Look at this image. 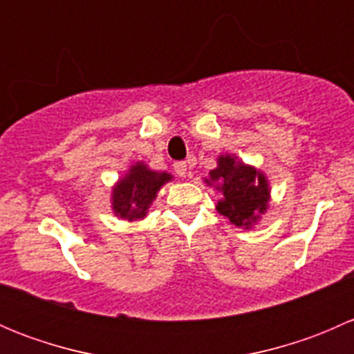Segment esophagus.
<instances>
[{
	"label": "esophagus",
	"instance_id": "obj_1",
	"mask_svg": "<svg viewBox=\"0 0 354 354\" xmlns=\"http://www.w3.org/2000/svg\"><path fill=\"white\" fill-rule=\"evenodd\" d=\"M174 171H176V174L180 178H185L187 176V162H183V160H180V162H174Z\"/></svg>",
	"mask_w": 354,
	"mask_h": 354
}]
</instances>
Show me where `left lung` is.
<instances>
[{"label":"left lung","mask_w":354,"mask_h":354,"mask_svg":"<svg viewBox=\"0 0 354 354\" xmlns=\"http://www.w3.org/2000/svg\"><path fill=\"white\" fill-rule=\"evenodd\" d=\"M203 181L209 187L216 185V190L223 195L216 205L217 212L236 227L252 230L269 209L270 187L267 176L236 156L217 157V167Z\"/></svg>","instance_id":"8db88e82"}]
</instances>
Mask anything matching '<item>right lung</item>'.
I'll use <instances>...</instances> for the list:
<instances>
[{"label":"right lung","instance_id":"right-lung-1","mask_svg":"<svg viewBox=\"0 0 354 354\" xmlns=\"http://www.w3.org/2000/svg\"><path fill=\"white\" fill-rule=\"evenodd\" d=\"M171 180L173 174L166 171L151 169L142 160L135 162L113 187L111 207L114 216L127 221L144 219L149 212V207L157 197V192Z\"/></svg>","mask_w":354,"mask_h":354}]
</instances>
